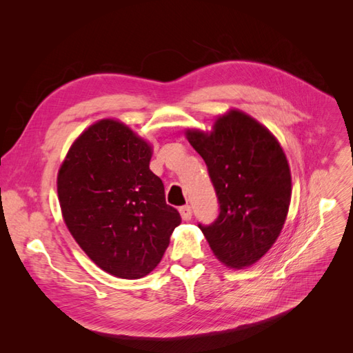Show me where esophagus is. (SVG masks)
Wrapping results in <instances>:
<instances>
[{"label":"esophagus","mask_w":353,"mask_h":353,"mask_svg":"<svg viewBox=\"0 0 353 353\" xmlns=\"http://www.w3.org/2000/svg\"><path fill=\"white\" fill-rule=\"evenodd\" d=\"M179 213H181V218H183L184 221H190L191 216H193V210H191V208L188 205L179 208Z\"/></svg>","instance_id":"esophagus-1"}]
</instances>
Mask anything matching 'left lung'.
Masks as SVG:
<instances>
[{
	"label": "left lung",
	"mask_w": 353,
	"mask_h": 353,
	"mask_svg": "<svg viewBox=\"0 0 353 353\" xmlns=\"http://www.w3.org/2000/svg\"><path fill=\"white\" fill-rule=\"evenodd\" d=\"M185 135L205 160L219 201L216 221L199 228L223 265H253L279 239L290 206L292 175L280 143L240 110L219 116L210 134Z\"/></svg>",
	"instance_id": "8db88e82"
}]
</instances>
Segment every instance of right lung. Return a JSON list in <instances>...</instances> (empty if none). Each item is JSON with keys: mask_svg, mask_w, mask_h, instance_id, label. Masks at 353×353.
I'll use <instances>...</instances> for the list:
<instances>
[{"mask_svg": "<svg viewBox=\"0 0 353 353\" xmlns=\"http://www.w3.org/2000/svg\"><path fill=\"white\" fill-rule=\"evenodd\" d=\"M152 147L122 122L103 119L72 144L57 175L59 201L73 239L105 272L150 274L181 223L150 170Z\"/></svg>", "mask_w": 353, "mask_h": 353, "instance_id": "add662e5", "label": "right lung"}]
</instances>
